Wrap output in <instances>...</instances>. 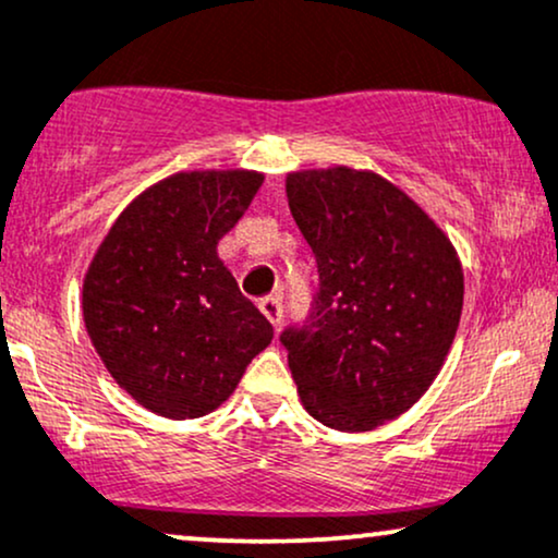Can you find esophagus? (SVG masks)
<instances>
[{
    "mask_svg": "<svg viewBox=\"0 0 558 558\" xmlns=\"http://www.w3.org/2000/svg\"><path fill=\"white\" fill-rule=\"evenodd\" d=\"M259 312L272 323V328H280V319H283V306H280L278 296H265L259 301Z\"/></svg>",
    "mask_w": 558,
    "mask_h": 558,
    "instance_id": "obj_1",
    "label": "esophagus"
}]
</instances>
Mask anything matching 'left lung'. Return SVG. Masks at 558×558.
Returning a JSON list of instances; mask_svg holds the SVG:
<instances>
[{
  "label": "left lung",
  "instance_id": "1",
  "mask_svg": "<svg viewBox=\"0 0 558 558\" xmlns=\"http://www.w3.org/2000/svg\"><path fill=\"white\" fill-rule=\"evenodd\" d=\"M286 196L319 270L315 317L280 336L299 399L332 430H375L444 367L462 317V262L444 228L373 170H293Z\"/></svg>",
  "mask_w": 558,
  "mask_h": 558
}]
</instances>
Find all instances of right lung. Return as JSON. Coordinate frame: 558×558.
Here are the masks:
<instances>
[{
  "mask_svg": "<svg viewBox=\"0 0 558 558\" xmlns=\"http://www.w3.org/2000/svg\"><path fill=\"white\" fill-rule=\"evenodd\" d=\"M262 183L241 168L162 178L118 215L88 265V338L112 380L159 417L215 412L272 341L217 254Z\"/></svg>",
  "mask_w": 558,
  "mask_h": 558,
  "instance_id": "right-lung-1",
  "label": "right lung"
}]
</instances>
